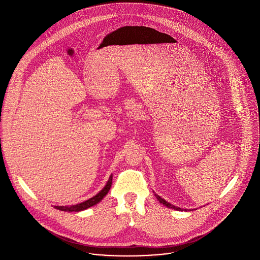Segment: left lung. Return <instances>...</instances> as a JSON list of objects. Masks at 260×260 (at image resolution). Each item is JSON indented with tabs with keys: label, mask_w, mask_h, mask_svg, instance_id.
Returning <instances> with one entry per match:
<instances>
[{
	"label": "left lung",
	"mask_w": 260,
	"mask_h": 260,
	"mask_svg": "<svg viewBox=\"0 0 260 260\" xmlns=\"http://www.w3.org/2000/svg\"><path fill=\"white\" fill-rule=\"evenodd\" d=\"M155 197H156V199L159 201V203L160 204H162L164 206H166V207H168V208H170V209H174V210H178V211H180V210H182L181 208H178V207H176V206H174V205H172V204H170V203H168V202H166L164 199H161L159 196H157V194H155Z\"/></svg>",
	"instance_id": "8db88e82"
}]
</instances>
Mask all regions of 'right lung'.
I'll return each instance as SVG.
<instances>
[{
    "label": "right lung",
    "mask_w": 260,
    "mask_h": 260,
    "mask_svg": "<svg viewBox=\"0 0 260 260\" xmlns=\"http://www.w3.org/2000/svg\"><path fill=\"white\" fill-rule=\"evenodd\" d=\"M111 185H112V175L110 176L106 186L96 194L94 196L93 198L81 203V204H77V205H74V206H70V207H64V206H55L54 208L57 209V210H60V211H66V212H79V211H82V210H85L89 207H92L94 205H96L99 202H101L104 197L109 192L110 188H111Z\"/></svg>",
    "instance_id": "right-lung-1"
}]
</instances>
